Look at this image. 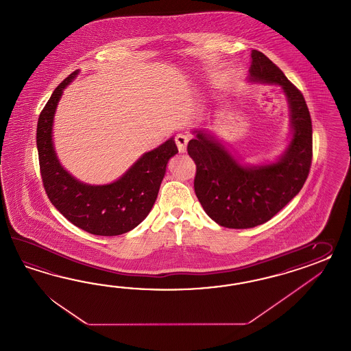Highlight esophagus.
<instances>
[{
  "label": "esophagus",
  "instance_id": "34e87169",
  "mask_svg": "<svg viewBox=\"0 0 351 351\" xmlns=\"http://www.w3.org/2000/svg\"><path fill=\"white\" fill-rule=\"evenodd\" d=\"M175 142H176L178 149H179L180 153H185L186 152V147H188V142H189V138L186 135H184V134L176 135Z\"/></svg>",
  "mask_w": 351,
  "mask_h": 351
}]
</instances>
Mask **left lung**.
Listing matches in <instances>:
<instances>
[{
  "mask_svg": "<svg viewBox=\"0 0 351 351\" xmlns=\"http://www.w3.org/2000/svg\"><path fill=\"white\" fill-rule=\"evenodd\" d=\"M249 80L282 88L293 138L274 163L243 166L210 134L194 132L188 153L197 165V198L209 217L228 228H256L274 217L302 190L312 165V120L302 92L256 49L252 51Z\"/></svg>",
  "mask_w": 351,
  "mask_h": 351,
  "instance_id": "8db88e82",
  "label": "left lung"
}]
</instances>
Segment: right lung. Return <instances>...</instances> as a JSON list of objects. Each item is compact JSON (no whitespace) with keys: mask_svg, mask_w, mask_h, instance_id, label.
Listing matches in <instances>:
<instances>
[{"mask_svg":"<svg viewBox=\"0 0 351 351\" xmlns=\"http://www.w3.org/2000/svg\"><path fill=\"white\" fill-rule=\"evenodd\" d=\"M79 74H73L57 86L39 114L37 148L39 167L48 199L73 225L89 234L116 237L136 228L151 212L157 199L166 166L178 153L173 138L144 153L119 180L106 185H89L76 180L57 158L52 141L57 104Z\"/></svg>","mask_w":351,"mask_h":351,"instance_id":"1","label":"right lung"}]
</instances>
